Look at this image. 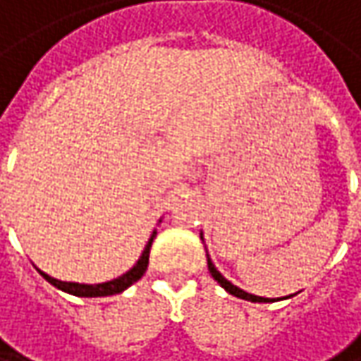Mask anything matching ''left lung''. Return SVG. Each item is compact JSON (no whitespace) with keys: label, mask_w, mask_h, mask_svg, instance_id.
I'll use <instances>...</instances> for the list:
<instances>
[{"label":"left lung","mask_w":361,"mask_h":361,"mask_svg":"<svg viewBox=\"0 0 361 361\" xmlns=\"http://www.w3.org/2000/svg\"><path fill=\"white\" fill-rule=\"evenodd\" d=\"M201 240H203V232H201ZM205 257H207V269L212 273V277L218 281L219 286L228 292V294H232V296L236 298H243V300H248V302H275V300H269V298H261V296H255V294H248L245 290H240L238 286H234L232 281H228L218 269H216V265H214V261L209 259V255H207V248H205ZM292 298V296H288Z\"/></svg>","instance_id":"left-lung-1"}]
</instances>
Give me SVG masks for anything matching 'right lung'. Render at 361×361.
Instances as JSON below:
<instances>
[{
	"mask_svg": "<svg viewBox=\"0 0 361 361\" xmlns=\"http://www.w3.org/2000/svg\"><path fill=\"white\" fill-rule=\"evenodd\" d=\"M162 221V219H160ZM154 238H156V230L152 232V236H149V240H147V245L143 248L142 257L137 259V263L131 267V269L127 271V273H123L121 277H116V279H111V281H104V283H78V281H61V279H57V277H51L49 273H44V271H40L37 267L40 275L51 283V286H55L57 290H61V292H67V294H71V296H78V298H102V296H115V294H121V292H125L129 286H133L137 279H142L143 273L147 269V263H149V248H152V243H154Z\"/></svg>",
	"mask_w": 361,
	"mask_h": 361,
	"instance_id": "1",
	"label": "right lung"
}]
</instances>
